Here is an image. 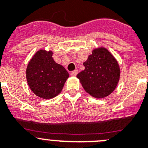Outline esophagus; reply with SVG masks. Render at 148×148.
<instances>
[{
    "label": "esophagus",
    "instance_id": "34e87169",
    "mask_svg": "<svg viewBox=\"0 0 148 148\" xmlns=\"http://www.w3.org/2000/svg\"><path fill=\"white\" fill-rule=\"evenodd\" d=\"M78 74V70H74V71H72L71 73H70V75L72 76H76V75Z\"/></svg>",
    "mask_w": 148,
    "mask_h": 148
}]
</instances>
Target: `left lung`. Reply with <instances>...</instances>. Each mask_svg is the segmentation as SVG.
<instances>
[{"label":"left lung","mask_w":148,"mask_h":148,"mask_svg":"<svg viewBox=\"0 0 148 148\" xmlns=\"http://www.w3.org/2000/svg\"><path fill=\"white\" fill-rule=\"evenodd\" d=\"M83 64L85 69L77 78L90 95L97 99L104 98L116 89L120 77L119 66L108 49H94Z\"/></svg>","instance_id":"1"}]
</instances>
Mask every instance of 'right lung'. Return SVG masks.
Masks as SVG:
<instances>
[{
	"instance_id": "right-lung-1",
	"label": "right lung",
	"mask_w": 148,
	"mask_h": 148,
	"mask_svg": "<svg viewBox=\"0 0 148 148\" xmlns=\"http://www.w3.org/2000/svg\"><path fill=\"white\" fill-rule=\"evenodd\" d=\"M52 56V51H38L30 60L26 72L31 90L44 99L58 95L69 77L65 68L55 62Z\"/></svg>"
}]
</instances>
